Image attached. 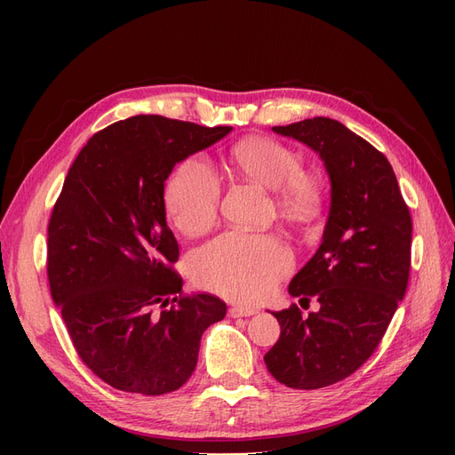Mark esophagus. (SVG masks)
Masks as SVG:
<instances>
[{"instance_id":"obj_1","label":"esophagus","mask_w":455,"mask_h":455,"mask_svg":"<svg viewBox=\"0 0 455 455\" xmlns=\"http://www.w3.org/2000/svg\"><path fill=\"white\" fill-rule=\"evenodd\" d=\"M229 316H233V319H237V316H251V315H256L258 309L254 307H243V306H233L229 307Z\"/></svg>"}]
</instances>
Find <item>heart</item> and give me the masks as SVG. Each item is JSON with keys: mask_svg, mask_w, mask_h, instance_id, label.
Masks as SVG:
<instances>
[{"mask_svg": "<svg viewBox=\"0 0 455 455\" xmlns=\"http://www.w3.org/2000/svg\"><path fill=\"white\" fill-rule=\"evenodd\" d=\"M229 161L251 182L275 191V201L284 214L307 218L319 206V182L301 171V159L292 148L271 139H249L231 148ZM218 201V178L197 157L178 164L164 184L167 212L176 228L189 235L214 222ZM291 266L292 256L279 239L224 233L194 254L191 275L209 291L254 304L273 291V284Z\"/></svg>", "mask_w": 455, "mask_h": 455, "instance_id": "obj_1", "label": "heart"}]
</instances>
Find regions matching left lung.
I'll list each match as a JSON object with an SVG mask.
<instances>
[{"instance_id":"left-lung-1","label":"left lung","mask_w":455,"mask_h":455,"mask_svg":"<svg viewBox=\"0 0 455 455\" xmlns=\"http://www.w3.org/2000/svg\"><path fill=\"white\" fill-rule=\"evenodd\" d=\"M273 132L309 146L330 178L321 246L288 292L321 309L273 313L281 324L266 353L269 374L292 389H321L359 370L376 351L410 277L411 218L387 157L339 121L313 117Z\"/></svg>"}]
</instances>
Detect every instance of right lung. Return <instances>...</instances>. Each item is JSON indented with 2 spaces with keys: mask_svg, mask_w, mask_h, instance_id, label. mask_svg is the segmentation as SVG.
Instances as JSON below:
<instances>
[{
  "mask_svg": "<svg viewBox=\"0 0 455 455\" xmlns=\"http://www.w3.org/2000/svg\"><path fill=\"white\" fill-rule=\"evenodd\" d=\"M229 132L134 116L96 132L68 171L49 220L51 296L81 361L119 391L180 389L203 332L226 316L216 296H182L163 196L176 163Z\"/></svg>",
  "mask_w": 455,
  "mask_h": 455,
  "instance_id": "right-lung-1",
  "label": "right lung"
}]
</instances>
